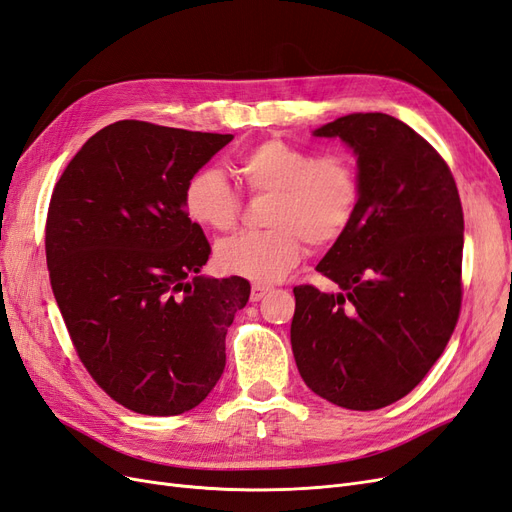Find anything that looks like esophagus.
Returning <instances> with one entry per match:
<instances>
[{"instance_id": "obj_1", "label": "esophagus", "mask_w": 512, "mask_h": 512, "mask_svg": "<svg viewBox=\"0 0 512 512\" xmlns=\"http://www.w3.org/2000/svg\"><path fill=\"white\" fill-rule=\"evenodd\" d=\"M269 292H271V288H269V286H260V284H254V286H252V292H250V299H252L254 303H258V301L265 299Z\"/></svg>"}]
</instances>
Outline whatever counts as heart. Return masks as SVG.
Listing matches in <instances>:
<instances>
[{
	"mask_svg": "<svg viewBox=\"0 0 512 512\" xmlns=\"http://www.w3.org/2000/svg\"><path fill=\"white\" fill-rule=\"evenodd\" d=\"M237 177L252 194H271L267 230H245L215 245L224 273L275 284L299 265L305 241L327 247L348 230L359 205V175L344 153L314 158L307 149L269 138L241 153ZM183 209L209 230H230L241 211L239 192L218 168H200L185 181Z\"/></svg>",
	"mask_w": 512,
	"mask_h": 512,
	"instance_id": "obj_1",
	"label": "heart"
}]
</instances>
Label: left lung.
<instances>
[{"instance_id": "left-lung-1", "label": "left lung", "mask_w": 512, "mask_h": 512, "mask_svg": "<svg viewBox=\"0 0 512 512\" xmlns=\"http://www.w3.org/2000/svg\"><path fill=\"white\" fill-rule=\"evenodd\" d=\"M314 136L354 151L359 205L316 267L339 292L292 290V354L322 399L378 410L427 376L455 331L461 200L440 153L391 115L352 113Z\"/></svg>"}]
</instances>
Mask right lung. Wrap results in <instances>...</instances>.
I'll use <instances>...</instances> for the list:
<instances>
[{"label":"right lung","mask_w":512,"mask_h":512,"mask_svg":"<svg viewBox=\"0 0 512 512\" xmlns=\"http://www.w3.org/2000/svg\"><path fill=\"white\" fill-rule=\"evenodd\" d=\"M232 134L117 121L59 177L46 265L76 354L117 404L149 416L196 408L226 365L243 277L200 273L211 247L183 188Z\"/></svg>","instance_id":"add662e5"}]
</instances>
